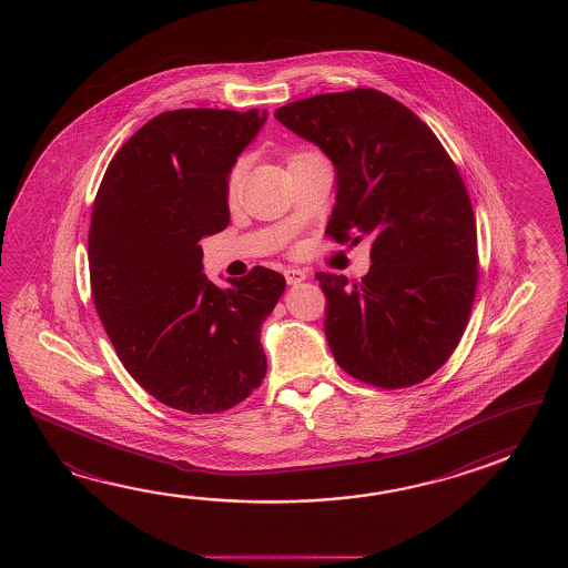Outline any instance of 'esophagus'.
I'll return each mask as SVG.
<instances>
[{
  "instance_id": "34e87169",
  "label": "esophagus",
  "mask_w": 568,
  "mask_h": 568,
  "mask_svg": "<svg viewBox=\"0 0 568 568\" xmlns=\"http://www.w3.org/2000/svg\"><path fill=\"white\" fill-rule=\"evenodd\" d=\"M284 276H286V282H288L290 286H296V284H301V282L308 278V274L301 270V267H288L284 272Z\"/></svg>"
}]
</instances>
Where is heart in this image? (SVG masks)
<instances>
[{"instance_id":"obj_1","label":"heart","mask_w":568,"mask_h":568,"mask_svg":"<svg viewBox=\"0 0 568 568\" xmlns=\"http://www.w3.org/2000/svg\"><path fill=\"white\" fill-rule=\"evenodd\" d=\"M316 156H318V154H313V152H301V154H294V156L290 158L288 164H294V162H301V160H308V158ZM243 172H245V160L240 158V160L231 166L230 174H227V196H230L231 201L240 194Z\"/></svg>"}]
</instances>
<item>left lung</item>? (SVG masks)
I'll use <instances>...</instances> for the list:
<instances>
[{
	"instance_id": "8db88e82",
	"label": "left lung",
	"mask_w": 568,
	"mask_h": 568,
	"mask_svg": "<svg viewBox=\"0 0 568 568\" xmlns=\"http://www.w3.org/2000/svg\"><path fill=\"white\" fill-rule=\"evenodd\" d=\"M290 132L335 166L326 233L372 242L362 282L316 274L325 335L341 369L396 389L435 374L459 345L477 286V230L459 170L433 130L375 89L308 97L276 109Z\"/></svg>"
}]
</instances>
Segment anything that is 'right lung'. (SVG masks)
Segmentation results:
<instances>
[{
    "label": "right lung",
    "mask_w": 568,
    "mask_h": 568,
    "mask_svg": "<svg viewBox=\"0 0 568 568\" xmlns=\"http://www.w3.org/2000/svg\"><path fill=\"white\" fill-rule=\"evenodd\" d=\"M266 120L257 109L160 113L121 145L97 191V313L123 367L174 410H230L266 375L260 333L286 280L257 266L219 288L201 247L230 225L227 174Z\"/></svg>",
    "instance_id": "right-lung-1"
}]
</instances>
